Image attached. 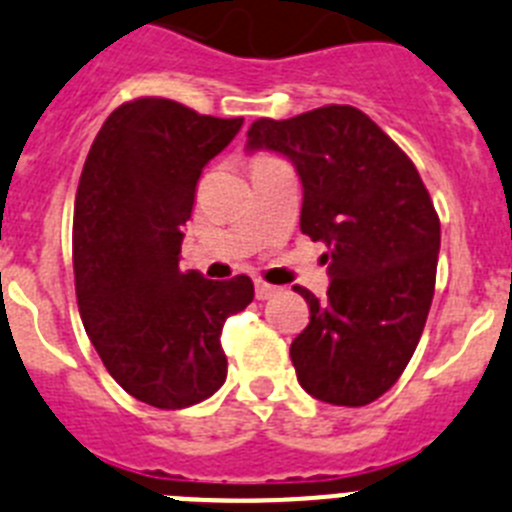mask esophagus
I'll list each match as a JSON object with an SVG mask.
<instances>
[{
  "label": "esophagus",
  "instance_id": "obj_1",
  "mask_svg": "<svg viewBox=\"0 0 512 512\" xmlns=\"http://www.w3.org/2000/svg\"><path fill=\"white\" fill-rule=\"evenodd\" d=\"M272 295H277V287L274 285H266L261 279H256V298L259 300H269Z\"/></svg>",
  "mask_w": 512,
  "mask_h": 512
}]
</instances>
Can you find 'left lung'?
<instances>
[{
  "mask_svg": "<svg viewBox=\"0 0 512 512\" xmlns=\"http://www.w3.org/2000/svg\"><path fill=\"white\" fill-rule=\"evenodd\" d=\"M246 150L295 165L300 230L329 248L326 298L295 287L310 308L290 347L298 383L326 404H370L399 381L430 313L440 220L425 183L399 144L352 106L253 121Z\"/></svg>",
  "mask_w": 512,
  "mask_h": 512,
  "instance_id": "left-lung-1",
  "label": "left lung"
}]
</instances>
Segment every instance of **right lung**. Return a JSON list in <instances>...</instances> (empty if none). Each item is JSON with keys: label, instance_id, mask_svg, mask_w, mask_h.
Segmentation results:
<instances>
[{"label": "right lung", "instance_id": "obj_1", "mask_svg": "<svg viewBox=\"0 0 512 512\" xmlns=\"http://www.w3.org/2000/svg\"><path fill=\"white\" fill-rule=\"evenodd\" d=\"M240 126L168 98L131 100L100 126L82 168L72 230L82 323L113 381L157 409L199 404L225 383L222 326L253 300L246 274L212 282L178 269L199 176Z\"/></svg>", "mask_w": 512, "mask_h": 512}]
</instances>
